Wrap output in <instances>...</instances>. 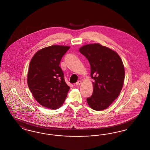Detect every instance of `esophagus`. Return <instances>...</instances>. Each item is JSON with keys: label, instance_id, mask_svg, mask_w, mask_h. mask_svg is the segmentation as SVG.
Returning a JSON list of instances; mask_svg holds the SVG:
<instances>
[{"label": "esophagus", "instance_id": "obj_1", "mask_svg": "<svg viewBox=\"0 0 150 150\" xmlns=\"http://www.w3.org/2000/svg\"><path fill=\"white\" fill-rule=\"evenodd\" d=\"M81 84V81L79 80V81H78V82H76V83H75V85H76V86H80Z\"/></svg>", "mask_w": 150, "mask_h": 150}]
</instances>
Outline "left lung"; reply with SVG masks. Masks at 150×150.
<instances>
[{
  "mask_svg": "<svg viewBox=\"0 0 150 150\" xmlns=\"http://www.w3.org/2000/svg\"><path fill=\"white\" fill-rule=\"evenodd\" d=\"M79 52L91 65V76L94 79L93 94L86 99L88 105L96 111L110 106L121 92L125 78L122 59L115 50L99 43L88 44Z\"/></svg>",
  "mask_w": 150,
  "mask_h": 150,
  "instance_id": "obj_1",
  "label": "left lung"
}]
</instances>
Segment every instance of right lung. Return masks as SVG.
I'll return each mask as SVG.
<instances>
[{
  "mask_svg": "<svg viewBox=\"0 0 150 150\" xmlns=\"http://www.w3.org/2000/svg\"><path fill=\"white\" fill-rule=\"evenodd\" d=\"M70 46L53 45L38 50L31 58L28 84L36 100L42 106L56 110L64 103L70 86L64 80L60 61Z\"/></svg>",
  "mask_w": 150,
  "mask_h": 150,
  "instance_id": "add662e5",
  "label": "right lung"
}]
</instances>
